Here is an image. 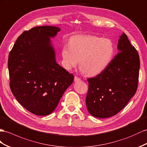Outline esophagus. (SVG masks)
<instances>
[{
    "mask_svg": "<svg viewBox=\"0 0 147 147\" xmlns=\"http://www.w3.org/2000/svg\"><path fill=\"white\" fill-rule=\"evenodd\" d=\"M74 81L75 82H77V81H81V79L78 78L77 76H74Z\"/></svg>",
    "mask_w": 147,
    "mask_h": 147,
    "instance_id": "obj_1",
    "label": "esophagus"
}]
</instances>
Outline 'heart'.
Returning a JSON list of instances; mask_svg holds the SVG:
<instances>
[{"label":"heart","mask_w":147,"mask_h":147,"mask_svg":"<svg viewBox=\"0 0 147 147\" xmlns=\"http://www.w3.org/2000/svg\"><path fill=\"white\" fill-rule=\"evenodd\" d=\"M64 45L61 55L67 69L75 67L90 76L98 75L110 65L115 54V45L112 40L94 35H77Z\"/></svg>","instance_id":"b5f03b06"}]
</instances>
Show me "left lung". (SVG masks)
Segmentation results:
<instances>
[{"instance_id": "left-lung-1", "label": "left lung", "mask_w": 147, "mask_h": 147, "mask_svg": "<svg viewBox=\"0 0 147 147\" xmlns=\"http://www.w3.org/2000/svg\"><path fill=\"white\" fill-rule=\"evenodd\" d=\"M117 49L119 53L107 68L96 77L88 79L86 107L89 114L97 118L117 114L137 91L140 59L124 33L120 36Z\"/></svg>"}]
</instances>
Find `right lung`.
<instances>
[{
  "instance_id": "obj_1",
  "label": "right lung",
  "mask_w": 147,
  "mask_h": 147,
  "mask_svg": "<svg viewBox=\"0 0 147 147\" xmlns=\"http://www.w3.org/2000/svg\"><path fill=\"white\" fill-rule=\"evenodd\" d=\"M61 28L40 26L18 36L8 59L10 87L22 106L37 115L54 111L74 76L56 61L51 38Z\"/></svg>"
}]
</instances>
